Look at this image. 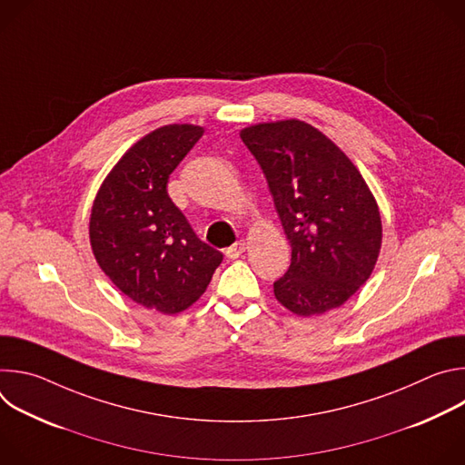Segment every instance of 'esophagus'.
<instances>
[{
    "label": "esophagus",
    "instance_id": "34e87169",
    "mask_svg": "<svg viewBox=\"0 0 465 465\" xmlns=\"http://www.w3.org/2000/svg\"><path fill=\"white\" fill-rule=\"evenodd\" d=\"M244 250H246V242L244 241H237L230 248H226V257L228 259H237Z\"/></svg>",
    "mask_w": 465,
    "mask_h": 465
}]
</instances>
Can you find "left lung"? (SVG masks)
<instances>
[{
    "label": "left lung",
    "instance_id": "1",
    "mask_svg": "<svg viewBox=\"0 0 465 465\" xmlns=\"http://www.w3.org/2000/svg\"><path fill=\"white\" fill-rule=\"evenodd\" d=\"M241 140L261 165L292 248L274 283L276 300L298 316L348 302L371 276L382 241L379 206L351 160L300 119L259 123Z\"/></svg>",
    "mask_w": 465,
    "mask_h": 465
}]
</instances>
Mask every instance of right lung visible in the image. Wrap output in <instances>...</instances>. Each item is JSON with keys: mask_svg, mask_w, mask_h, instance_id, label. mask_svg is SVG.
Listing matches in <instances>:
<instances>
[{"mask_svg": "<svg viewBox=\"0 0 465 465\" xmlns=\"http://www.w3.org/2000/svg\"><path fill=\"white\" fill-rule=\"evenodd\" d=\"M203 134L187 123L153 130L114 165L92 206L90 242L101 271L132 302L163 314L191 307L223 261L167 193L169 174Z\"/></svg>", "mask_w": 465, "mask_h": 465, "instance_id": "add662e5", "label": "right lung"}]
</instances>
